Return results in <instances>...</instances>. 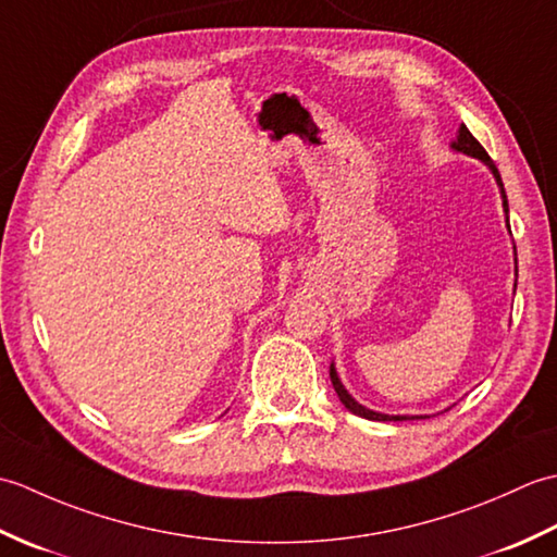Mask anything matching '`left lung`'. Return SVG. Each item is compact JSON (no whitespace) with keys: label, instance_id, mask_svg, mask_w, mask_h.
Returning <instances> with one entry per match:
<instances>
[{"label":"left lung","instance_id":"left-lung-1","mask_svg":"<svg viewBox=\"0 0 557 557\" xmlns=\"http://www.w3.org/2000/svg\"><path fill=\"white\" fill-rule=\"evenodd\" d=\"M449 148H453L455 152H461V156H469V158L481 160V162L486 164V168L491 170L495 184H498V188H500L503 210H505V224H507V230H510V206H507L505 186H503L498 168H495L493 160L488 158V152L483 150V146L479 144V140L469 134V128H467L465 124H459L457 136H455L453 144H449ZM515 277H517V248H515ZM515 289H517V280H515ZM330 381H333V387H335V393H337L342 405H345L351 413H357V417H361V419H369V421H413V419H429V417H431V413H383V411H373V409H369V407L359 405V401L347 393V387L342 385L339 375H337V369H335V361L330 363ZM445 411H447V409H445Z\"/></svg>","mask_w":557,"mask_h":557}]
</instances>
